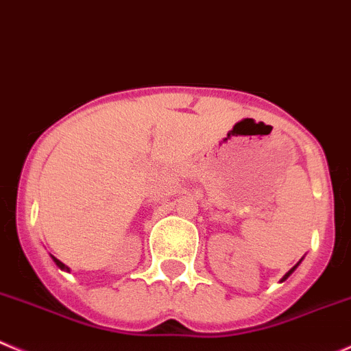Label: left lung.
I'll return each instance as SVG.
<instances>
[{"label": "left lung", "mask_w": 351, "mask_h": 351, "mask_svg": "<svg viewBox=\"0 0 351 351\" xmlns=\"http://www.w3.org/2000/svg\"><path fill=\"white\" fill-rule=\"evenodd\" d=\"M301 260H303V258H301ZM301 260H300V261H298V263H296V265H294V267H293V268H291V270H289V271H287V274H286V275H284V277H282V280H280V282H284V280H286V279H287V277H289V275H291V274H293V271H294V270H296V268H298V265H300V263H301Z\"/></svg>", "instance_id": "8db88e82"}]
</instances>
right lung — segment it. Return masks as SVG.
<instances>
[{
    "label": "right lung",
    "mask_w": 351,
    "mask_h": 351,
    "mask_svg": "<svg viewBox=\"0 0 351 351\" xmlns=\"http://www.w3.org/2000/svg\"><path fill=\"white\" fill-rule=\"evenodd\" d=\"M51 258H53L55 265H57V267H58V268H60V270H65V271H71V268H69V267H67V265H64V263H62V261H60V260H57V258H55V256H51Z\"/></svg>",
    "instance_id": "1"
}]
</instances>
